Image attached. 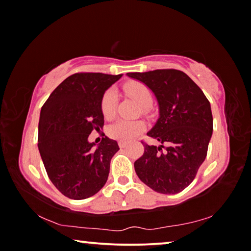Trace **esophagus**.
Listing matches in <instances>:
<instances>
[{"mask_svg":"<svg viewBox=\"0 0 251 251\" xmlns=\"http://www.w3.org/2000/svg\"><path fill=\"white\" fill-rule=\"evenodd\" d=\"M118 146H120L121 148H125L127 146V143L126 142H118Z\"/></svg>","mask_w":251,"mask_h":251,"instance_id":"34e87169","label":"esophagus"}]
</instances>
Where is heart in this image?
<instances>
[{"label": "heart", "mask_w": 251, "mask_h": 251, "mask_svg": "<svg viewBox=\"0 0 251 251\" xmlns=\"http://www.w3.org/2000/svg\"><path fill=\"white\" fill-rule=\"evenodd\" d=\"M125 92L144 108L150 107L152 103V95L146 85L133 82L125 85ZM117 93L114 88H108L104 93L100 101L101 113L106 118H113L116 113ZM145 129V124L141 121L120 120L108 127L107 133L110 137L121 142H129Z\"/></svg>", "instance_id": "obj_1"}]
</instances>
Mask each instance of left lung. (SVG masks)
Returning a JSON list of instances; mask_svg holds the SVG:
<instances>
[{"label": "left lung", "instance_id": "8db88e82", "mask_svg": "<svg viewBox=\"0 0 251 251\" xmlns=\"http://www.w3.org/2000/svg\"><path fill=\"white\" fill-rule=\"evenodd\" d=\"M127 76L150 88L159 110L158 120L147 135L160 145L143 143L145 151L134 163L135 172L157 193H180L194 180L206 158L212 135L209 100L181 71L155 70Z\"/></svg>", "mask_w": 251, "mask_h": 251}]
</instances>
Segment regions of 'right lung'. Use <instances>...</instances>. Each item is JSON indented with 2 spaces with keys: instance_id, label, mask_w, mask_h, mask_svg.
I'll return each instance as SVG.
<instances>
[{
  "instance_id": "add662e5",
  "label": "right lung",
  "mask_w": 251,
  "mask_h": 251,
  "mask_svg": "<svg viewBox=\"0 0 251 251\" xmlns=\"http://www.w3.org/2000/svg\"><path fill=\"white\" fill-rule=\"evenodd\" d=\"M121 77L122 74H73L55 88L41 109V158L53 185L71 199L91 197L107 181L110 160L120 147L107 136L99 145L88 142V136L103 128L101 97Z\"/></svg>"
}]
</instances>
